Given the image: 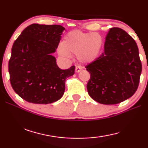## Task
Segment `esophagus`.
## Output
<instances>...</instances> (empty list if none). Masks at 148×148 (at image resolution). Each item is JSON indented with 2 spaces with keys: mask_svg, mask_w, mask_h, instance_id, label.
I'll use <instances>...</instances> for the list:
<instances>
[{
  "mask_svg": "<svg viewBox=\"0 0 148 148\" xmlns=\"http://www.w3.org/2000/svg\"><path fill=\"white\" fill-rule=\"evenodd\" d=\"M82 70V67L81 66H79V65H77V66H76V69H75V72H79Z\"/></svg>",
  "mask_w": 148,
  "mask_h": 148,
  "instance_id": "1",
  "label": "esophagus"
}]
</instances>
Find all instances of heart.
<instances>
[{"label": "heart", "instance_id": "b5f03b06", "mask_svg": "<svg viewBox=\"0 0 148 148\" xmlns=\"http://www.w3.org/2000/svg\"><path fill=\"white\" fill-rule=\"evenodd\" d=\"M102 38L97 32H86L79 30L69 32L64 36L59 53L69 57L70 53L78 56L82 62H91L97 58L102 49Z\"/></svg>", "mask_w": 148, "mask_h": 148}]
</instances>
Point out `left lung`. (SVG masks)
<instances>
[{
  "label": "left lung",
  "mask_w": 148,
  "mask_h": 148,
  "mask_svg": "<svg viewBox=\"0 0 148 148\" xmlns=\"http://www.w3.org/2000/svg\"><path fill=\"white\" fill-rule=\"evenodd\" d=\"M86 68L90 73L87 92L95 101L116 104L128 99L138 89L142 72L136 42L124 30L111 28L104 52Z\"/></svg>",
  "instance_id": "8db88e82"
}]
</instances>
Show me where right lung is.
I'll list each match as a JSON object with an SVG mask.
<instances>
[{
	"mask_svg": "<svg viewBox=\"0 0 148 148\" xmlns=\"http://www.w3.org/2000/svg\"><path fill=\"white\" fill-rule=\"evenodd\" d=\"M64 29L59 25L34 23L15 40L8 62L10 80L14 91L25 101L47 104L63 95L65 80L74 74L75 66L59 69L51 53Z\"/></svg>",
	"mask_w": 148,
	"mask_h": 148,
	"instance_id": "add662e5",
	"label": "right lung"
}]
</instances>
